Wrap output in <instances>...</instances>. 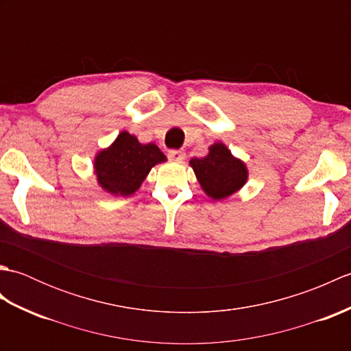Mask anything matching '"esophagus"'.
Here are the masks:
<instances>
[{"mask_svg":"<svg viewBox=\"0 0 351 351\" xmlns=\"http://www.w3.org/2000/svg\"><path fill=\"white\" fill-rule=\"evenodd\" d=\"M169 158H170L171 161L181 162V161H184V158H185V154H184L182 151H169Z\"/></svg>","mask_w":351,"mask_h":351,"instance_id":"obj_1","label":"esophagus"}]
</instances>
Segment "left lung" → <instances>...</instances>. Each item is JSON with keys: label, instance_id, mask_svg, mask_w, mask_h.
I'll use <instances>...</instances> for the list:
<instances>
[{"label": "left lung", "instance_id": "left-lung-1", "mask_svg": "<svg viewBox=\"0 0 351 351\" xmlns=\"http://www.w3.org/2000/svg\"><path fill=\"white\" fill-rule=\"evenodd\" d=\"M190 166L196 173L200 187L214 200L226 199L240 190L247 181L245 164L235 158L223 143L210 146L204 158H191Z\"/></svg>", "mask_w": 351, "mask_h": 351}]
</instances>
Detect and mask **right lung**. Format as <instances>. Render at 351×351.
<instances>
[{
    "instance_id": "right-lung-1",
    "label": "right lung",
    "mask_w": 351,
    "mask_h": 351,
    "mask_svg": "<svg viewBox=\"0 0 351 351\" xmlns=\"http://www.w3.org/2000/svg\"><path fill=\"white\" fill-rule=\"evenodd\" d=\"M166 161L154 143L141 145L136 136L122 131L117 138L95 156L98 184L110 195L131 196L143 184L154 166Z\"/></svg>"
}]
</instances>
